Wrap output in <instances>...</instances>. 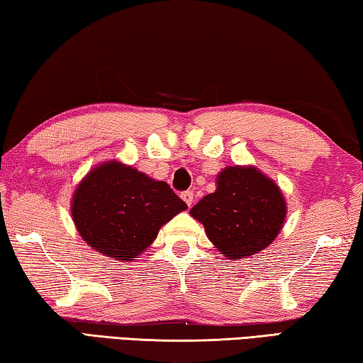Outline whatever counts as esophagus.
Here are the masks:
<instances>
[{"mask_svg": "<svg viewBox=\"0 0 363 363\" xmlns=\"http://www.w3.org/2000/svg\"><path fill=\"white\" fill-rule=\"evenodd\" d=\"M182 199L185 201V203L191 207V204H193V191H185V193H182Z\"/></svg>", "mask_w": 363, "mask_h": 363, "instance_id": "esophagus-1", "label": "esophagus"}]
</instances>
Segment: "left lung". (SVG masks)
I'll return each instance as SVG.
<instances>
[{
    "mask_svg": "<svg viewBox=\"0 0 363 363\" xmlns=\"http://www.w3.org/2000/svg\"><path fill=\"white\" fill-rule=\"evenodd\" d=\"M189 213L203 223L211 242L230 260L269 247L286 220V199L270 177L254 165H228Z\"/></svg>",
    "mask_w": 363,
    "mask_h": 363,
    "instance_id": "8db88e82",
    "label": "left lung"
}]
</instances>
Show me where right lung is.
I'll use <instances>...</instances> for the list:
<instances>
[{"label": "right lung", "mask_w": 363, "mask_h": 363, "mask_svg": "<svg viewBox=\"0 0 363 363\" xmlns=\"http://www.w3.org/2000/svg\"><path fill=\"white\" fill-rule=\"evenodd\" d=\"M186 209L167 183L116 159L88 172L70 201L83 241L121 262H132L145 252L159 230Z\"/></svg>", "instance_id": "add662e5"}]
</instances>
